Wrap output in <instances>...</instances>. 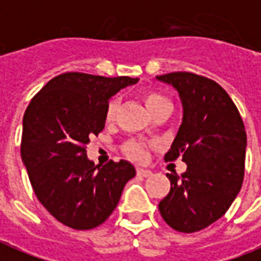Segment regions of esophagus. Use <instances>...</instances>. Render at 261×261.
<instances>
[{
    "label": "esophagus",
    "instance_id": "esophagus-1",
    "mask_svg": "<svg viewBox=\"0 0 261 261\" xmlns=\"http://www.w3.org/2000/svg\"><path fill=\"white\" fill-rule=\"evenodd\" d=\"M138 175L139 176H144V178H147V176L151 175V171L144 170V168H138Z\"/></svg>",
    "mask_w": 261,
    "mask_h": 261
}]
</instances>
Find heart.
<instances>
[{
	"label": "heart",
	"instance_id": "heart-1",
	"mask_svg": "<svg viewBox=\"0 0 261 261\" xmlns=\"http://www.w3.org/2000/svg\"><path fill=\"white\" fill-rule=\"evenodd\" d=\"M142 98H143V102L146 108L149 110L150 114L157 110L159 107H163V106H171L170 101L165 98L163 94L160 93H155V91H144L142 94ZM117 100H111L110 104H108L107 111H106V119L108 122L114 119L115 117V111H117ZM125 151L128 154L129 157L136 160H143L146 157V147H144L143 143L140 142H136V140H130L128 143L125 144Z\"/></svg>",
	"mask_w": 261,
	"mask_h": 261
}]
</instances>
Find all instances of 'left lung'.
<instances>
[{
  "mask_svg": "<svg viewBox=\"0 0 261 261\" xmlns=\"http://www.w3.org/2000/svg\"><path fill=\"white\" fill-rule=\"evenodd\" d=\"M178 91L182 123L165 161L182 157L186 171L167 174L170 193L160 201L164 221L192 233L221 218L242 188L246 130L231 97L218 83L191 72L157 76Z\"/></svg>",
  "mask_w": 261,
  "mask_h": 261,
  "instance_id": "8db88e82",
  "label": "left lung"
}]
</instances>
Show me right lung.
I'll list each match as a JSON object with an SVG mask.
<instances>
[{
    "label": "right lung",
    "instance_id": "add662e5",
    "mask_svg": "<svg viewBox=\"0 0 261 261\" xmlns=\"http://www.w3.org/2000/svg\"><path fill=\"white\" fill-rule=\"evenodd\" d=\"M138 81L66 72L51 79L24 111L22 161L40 203L66 227L101 225L136 175L125 160L94 167L86 144L104 129L110 98Z\"/></svg>",
    "mask_w": 261,
    "mask_h": 261
}]
</instances>
